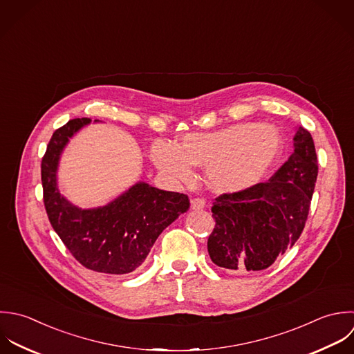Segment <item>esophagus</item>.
Wrapping results in <instances>:
<instances>
[{
    "label": "esophagus",
    "instance_id": "1",
    "mask_svg": "<svg viewBox=\"0 0 354 354\" xmlns=\"http://www.w3.org/2000/svg\"><path fill=\"white\" fill-rule=\"evenodd\" d=\"M190 208L193 211H198V209H204L205 208V200L204 198H193L190 201Z\"/></svg>",
    "mask_w": 354,
    "mask_h": 354
}]
</instances>
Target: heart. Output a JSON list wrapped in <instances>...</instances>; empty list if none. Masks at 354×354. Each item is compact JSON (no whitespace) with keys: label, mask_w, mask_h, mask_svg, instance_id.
Instances as JSON below:
<instances>
[{"label":"heart","mask_w":354,"mask_h":354,"mask_svg":"<svg viewBox=\"0 0 354 354\" xmlns=\"http://www.w3.org/2000/svg\"><path fill=\"white\" fill-rule=\"evenodd\" d=\"M283 147V135L274 125L239 122L187 133L176 146L157 140L151 160L164 176L176 182L190 180L192 167L205 168L207 182L215 193L239 194L265 180Z\"/></svg>","instance_id":"1"}]
</instances>
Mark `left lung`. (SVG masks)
Segmentation results:
<instances>
[{
  "mask_svg": "<svg viewBox=\"0 0 354 354\" xmlns=\"http://www.w3.org/2000/svg\"><path fill=\"white\" fill-rule=\"evenodd\" d=\"M317 174L313 138L297 127L294 151L269 182L215 200L216 225L208 239L212 262L230 273L268 269L301 237Z\"/></svg>",
  "mask_w": 354,
  "mask_h": 354,
  "instance_id": "1",
  "label": "left lung"
}]
</instances>
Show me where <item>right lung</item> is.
<instances>
[{
	"label": "right lung",
	"instance_id": "1",
	"mask_svg": "<svg viewBox=\"0 0 354 354\" xmlns=\"http://www.w3.org/2000/svg\"><path fill=\"white\" fill-rule=\"evenodd\" d=\"M91 122V118H74L53 132L41 162L44 204L53 230L82 266L127 274L145 262L162 230L190 203L186 194L142 180L100 207L81 208L70 203L59 190L60 157L70 139Z\"/></svg>",
	"mask_w": 354,
	"mask_h": 354
}]
</instances>
